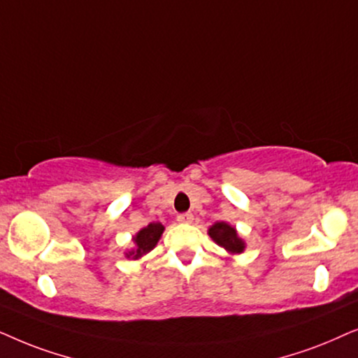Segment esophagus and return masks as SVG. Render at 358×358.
<instances>
[{
  "label": "esophagus",
  "instance_id": "obj_1",
  "mask_svg": "<svg viewBox=\"0 0 358 358\" xmlns=\"http://www.w3.org/2000/svg\"><path fill=\"white\" fill-rule=\"evenodd\" d=\"M176 221L182 222V224H189L193 221V214L192 213H183V214H178L176 216Z\"/></svg>",
  "mask_w": 358,
  "mask_h": 358
}]
</instances>
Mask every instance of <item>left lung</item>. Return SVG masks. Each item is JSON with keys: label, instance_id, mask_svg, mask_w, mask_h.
I'll return each instance as SVG.
<instances>
[{"label": "left lung", "instance_id": "left-lung-1", "mask_svg": "<svg viewBox=\"0 0 358 358\" xmlns=\"http://www.w3.org/2000/svg\"><path fill=\"white\" fill-rule=\"evenodd\" d=\"M208 234L211 236V239L216 242L217 245H221L222 249H226L229 254H242L245 249V242L237 236L236 227H232L227 222H214L209 227Z\"/></svg>", "mask_w": 358, "mask_h": 358}]
</instances>
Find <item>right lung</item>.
I'll return each instance as SVG.
<instances>
[{"instance_id": "add662e5", "label": "right lung", "mask_w": 358, "mask_h": 358, "mask_svg": "<svg viewBox=\"0 0 358 358\" xmlns=\"http://www.w3.org/2000/svg\"><path fill=\"white\" fill-rule=\"evenodd\" d=\"M164 231H165V227L162 226L160 222H150L149 226L141 229V231L134 236V239H132L136 244V249L127 252L126 254L127 259L137 260V259H141L142 255L149 254V252L157 245V242H159L160 236L164 234Z\"/></svg>"}]
</instances>
